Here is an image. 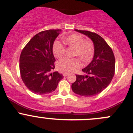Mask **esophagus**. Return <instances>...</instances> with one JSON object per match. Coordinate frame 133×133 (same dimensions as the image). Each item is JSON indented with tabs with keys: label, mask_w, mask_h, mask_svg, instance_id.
Returning <instances> with one entry per match:
<instances>
[{
	"label": "esophagus",
	"mask_w": 133,
	"mask_h": 133,
	"mask_svg": "<svg viewBox=\"0 0 133 133\" xmlns=\"http://www.w3.org/2000/svg\"><path fill=\"white\" fill-rule=\"evenodd\" d=\"M68 75H69V73H63V76H67Z\"/></svg>",
	"instance_id": "esophagus-1"
}]
</instances>
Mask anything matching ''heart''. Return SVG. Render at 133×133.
<instances>
[{"mask_svg":"<svg viewBox=\"0 0 133 133\" xmlns=\"http://www.w3.org/2000/svg\"><path fill=\"white\" fill-rule=\"evenodd\" d=\"M63 42L66 45L74 48L73 57H78L82 61L89 62L91 60L95 52V47L92 41L85 40L82 35L73 33L63 37ZM53 53L57 58H62L65 53V48L62 43L55 42L53 45ZM81 66V63L78 58L61 60L57 63V69L62 73L75 71Z\"/></svg>","mask_w":133,"mask_h":133,"instance_id":"obj_1","label":"heart"}]
</instances>
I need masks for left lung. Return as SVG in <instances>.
I'll return each instance as SVG.
<instances>
[{
    "label": "left lung",
    "instance_id": "left-lung-1",
    "mask_svg": "<svg viewBox=\"0 0 133 133\" xmlns=\"http://www.w3.org/2000/svg\"><path fill=\"white\" fill-rule=\"evenodd\" d=\"M75 31L85 35L93 42L95 54L92 62L82 69L87 75H76L71 85L73 91L83 96L100 93L111 83L115 71V58L111 47L99 35L85 30Z\"/></svg>",
    "mask_w": 133,
    "mask_h": 133
}]
</instances>
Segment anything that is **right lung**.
<instances>
[{
	"label": "right lung",
	"instance_id": "add662e5",
	"mask_svg": "<svg viewBox=\"0 0 133 133\" xmlns=\"http://www.w3.org/2000/svg\"><path fill=\"white\" fill-rule=\"evenodd\" d=\"M60 29L43 31L28 42L21 52V76L28 89L35 94L45 95L54 91L63 75L55 71L53 45Z\"/></svg>",
	"mask_w": 133,
	"mask_h": 133
}]
</instances>
